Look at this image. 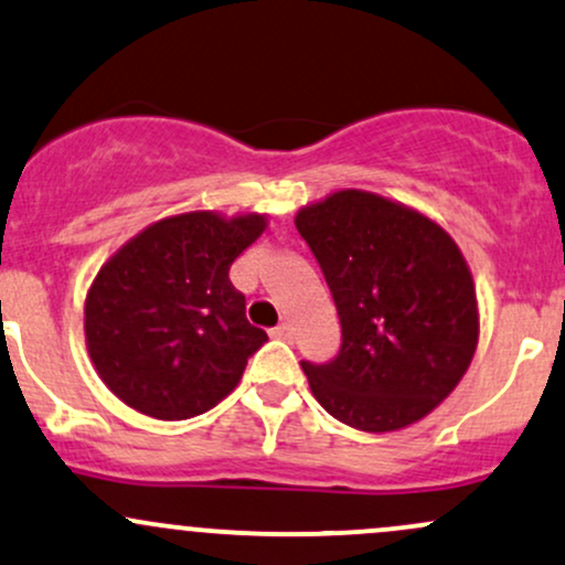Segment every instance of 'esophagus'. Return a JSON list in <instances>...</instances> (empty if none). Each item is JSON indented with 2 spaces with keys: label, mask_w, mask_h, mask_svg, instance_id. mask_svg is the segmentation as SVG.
<instances>
[{
  "label": "esophagus",
  "mask_w": 565,
  "mask_h": 565,
  "mask_svg": "<svg viewBox=\"0 0 565 565\" xmlns=\"http://www.w3.org/2000/svg\"><path fill=\"white\" fill-rule=\"evenodd\" d=\"M273 338L292 340V338H295V330H292V324H287V321H284V324H278L276 330H273Z\"/></svg>",
  "instance_id": "esophagus-1"
}]
</instances>
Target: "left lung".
Instances as JSON below:
<instances>
[{"mask_svg":"<svg viewBox=\"0 0 565 565\" xmlns=\"http://www.w3.org/2000/svg\"><path fill=\"white\" fill-rule=\"evenodd\" d=\"M340 316L343 345L300 362L340 424L405 429L458 386L480 338L475 278L431 216L367 190H338L295 216Z\"/></svg>","mask_w":565,"mask_h":565,"instance_id":"obj_1","label":"left lung"}]
</instances>
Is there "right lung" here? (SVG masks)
Instances as JSON below:
<instances>
[{
  "label": "right lung",
  "mask_w": 565,
  "mask_h": 565,
  "mask_svg": "<svg viewBox=\"0 0 565 565\" xmlns=\"http://www.w3.org/2000/svg\"><path fill=\"white\" fill-rule=\"evenodd\" d=\"M268 216L188 212L120 246L85 297V345L117 399L160 420L212 411L268 340L246 319L231 265Z\"/></svg>",
  "instance_id": "obj_1"
}]
</instances>
